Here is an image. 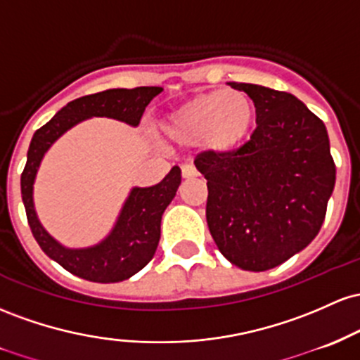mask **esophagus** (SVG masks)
<instances>
[{
    "mask_svg": "<svg viewBox=\"0 0 360 360\" xmlns=\"http://www.w3.org/2000/svg\"><path fill=\"white\" fill-rule=\"evenodd\" d=\"M181 176L184 179H193V176H197V169L192 165H185V167H181Z\"/></svg>",
    "mask_w": 360,
    "mask_h": 360,
    "instance_id": "esophagus-1",
    "label": "esophagus"
}]
</instances>
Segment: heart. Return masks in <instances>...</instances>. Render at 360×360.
Instances as JSON below:
<instances>
[{
    "label": "heart",
    "instance_id": "b5f03b06",
    "mask_svg": "<svg viewBox=\"0 0 360 360\" xmlns=\"http://www.w3.org/2000/svg\"><path fill=\"white\" fill-rule=\"evenodd\" d=\"M257 108L240 90L197 93L161 122V132L176 146L202 148L212 155H228L241 148L255 129Z\"/></svg>",
    "mask_w": 360,
    "mask_h": 360
}]
</instances>
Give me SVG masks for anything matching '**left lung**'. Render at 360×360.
<instances>
[{
  "instance_id": "obj_1",
  "label": "left lung",
  "mask_w": 360,
  "mask_h": 360,
  "mask_svg": "<svg viewBox=\"0 0 360 360\" xmlns=\"http://www.w3.org/2000/svg\"><path fill=\"white\" fill-rule=\"evenodd\" d=\"M257 108L248 143L228 155L202 153L207 217L217 248L236 267L264 272L314 240L335 187L325 124L301 100L252 83H229Z\"/></svg>"
}]
</instances>
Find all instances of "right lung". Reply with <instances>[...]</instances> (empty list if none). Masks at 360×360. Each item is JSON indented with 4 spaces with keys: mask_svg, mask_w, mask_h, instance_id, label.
Segmentation results:
<instances>
[{
    "mask_svg": "<svg viewBox=\"0 0 360 360\" xmlns=\"http://www.w3.org/2000/svg\"><path fill=\"white\" fill-rule=\"evenodd\" d=\"M163 91L160 86L114 88L72 100L46 126L35 131L22 173V199L32 234L42 252L63 269L91 282H120L132 277L149 264L160 243L161 216L173 200L181 172L173 167L160 184L153 187H132L114 228L96 245L68 248L51 236L40 224L34 204V184L44 156L64 132L91 117H108L137 127L148 103Z\"/></svg>",
    "mask_w": 360,
    "mask_h": 360,
    "instance_id": "obj_1",
    "label": "right lung"
}]
</instances>
